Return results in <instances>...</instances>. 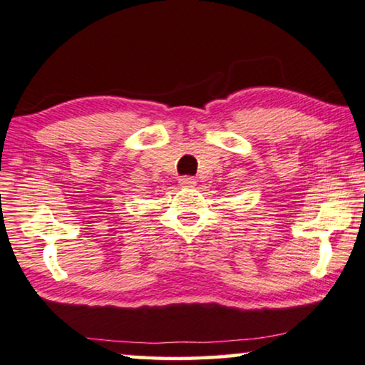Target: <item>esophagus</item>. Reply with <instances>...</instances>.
<instances>
[{"label":"esophagus","instance_id":"34e87169","mask_svg":"<svg viewBox=\"0 0 365 365\" xmlns=\"http://www.w3.org/2000/svg\"><path fill=\"white\" fill-rule=\"evenodd\" d=\"M194 184H196V181H194L192 178H181V179H179V186H181V187H192Z\"/></svg>","mask_w":365,"mask_h":365}]
</instances>
